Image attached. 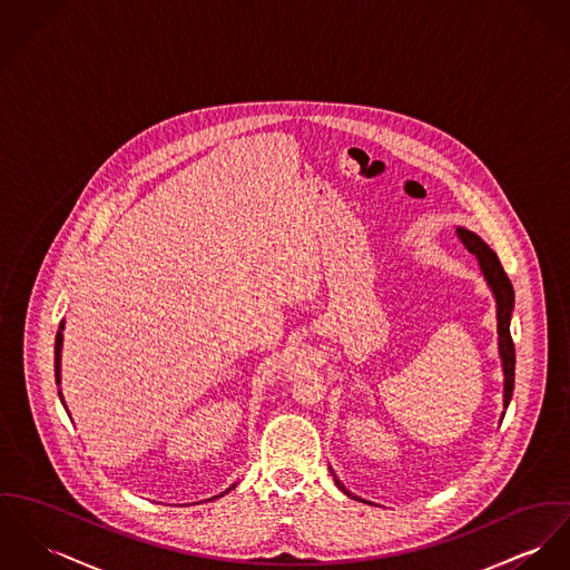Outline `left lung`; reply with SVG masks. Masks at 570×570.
Wrapping results in <instances>:
<instances>
[{"mask_svg": "<svg viewBox=\"0 0 570 570\" xmlns=\"http://www.w3.org/2000/svg\"><path fill=\"white\" fill-rule=\"evenodd\" d=\"M458 238L462 240V245L478 256L480 266H482L483 277L488 282V286L494 293L497 299V330H499V353L503 360V375H505V391H503V407L510 405V399L514 393V366H517V353H514V343H512V334H510V316H512V307H514V288L512 282L508 279L503 266L499 263L497 254L483 243L482 238L464 227L458 229ZM336 485L345 490V485L334 478ZM353 497L351 492H347Z\"/></svg>", "mask_w": 570, "mask_h": 570, "instance_id": "obj_1", "label": "left lung"}]
</instances>
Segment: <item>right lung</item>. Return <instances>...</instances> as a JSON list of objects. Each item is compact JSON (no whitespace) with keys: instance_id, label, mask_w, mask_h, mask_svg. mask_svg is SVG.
<instances>
[{"instance_id":"obj_1","label":"right lung","mask_w":570,"mask_h":570,"mask_svg":"<svg viewBox=\"0 0 570 570\" xmlns=\"http://www.w3.org/2000/svg\"><path fill=\"white\" fill-rule=\"evenodd\" d=\"M62 327H65V323H60V330H58V334H56V350H53V371H56V384H60V351H62ZM60 394V393H58ZM60 399H62V394H60ZM234 488V485H232ZM229 488V490H232ZM227 492V490H225Z\"/></svg>"}]
</instances>
